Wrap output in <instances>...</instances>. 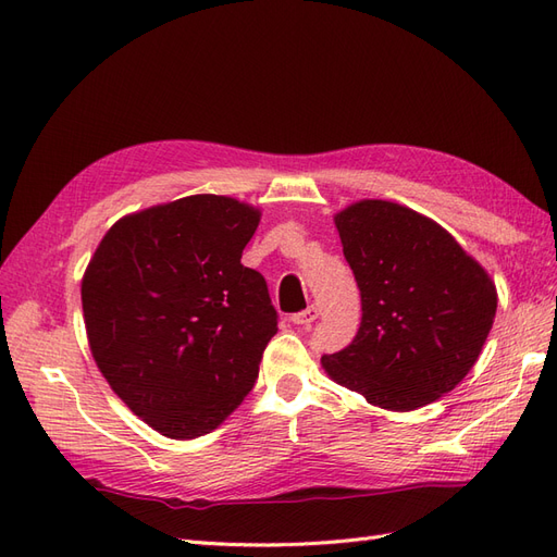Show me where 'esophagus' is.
I'll return each mask as SVG.
<instances>
[{"instance_id": "34e87169", "label": "esophagus", "mask_w": 557, "mask_h": 557, "mask_svg": "<svg viewBox=\"0 0 557 557\" xmlns=\"http://www.w3.org/2000/svg\"><path fill=\"white\" fill-rule=\"evenodd\" d=\"M318 307H309V309H305V311H299V313H295L290 320L295 325H311L313 320L318 318Z\"/></svg>"}]
</instances>
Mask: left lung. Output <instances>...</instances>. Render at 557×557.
<instances>
[{
  "instance_id": "obj_1",
  "label": "left lung",
  "mask_w": 557,
  "mask_h": 557,
  "mask_svg": "<svg viewBox=\"0 0 557 557\" xmlns=\"http://www.w3.org/2000/svg\"><path fill=\"white\" fill-rule=\"evenodd\" d=\"M334 225L362 323L350 346L320 358L325 374L387 411L444 397L491 334L495 281L440 223L395 201L360 199Z\"/></svg>"
}]
</instances>
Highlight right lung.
Here are the masks:
<instances>
[{"label":"right lung","mask_w":557,"mask_h":557,"mask_svg":"<svg viewBox=\"0 0 557 557\" xmlns=\"http://www.w3.org/2000/svg\"><path fill=\"white\" fill-rule=\"evenodd\" d=\"M260 209L190 195L123 215L81 281L90 352L111 391L170 440L215 430L256 385L276 311L242 252Z\"/></svg>","instance_id":"obj_1"}]
</instances>
